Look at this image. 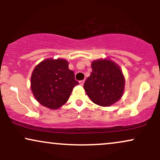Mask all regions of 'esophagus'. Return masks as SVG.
<instances>
[{"label": "esophagus", "instance_id": "obj_1", "mask_svg": "<svg viewBox=\"0 0 160 160\" xmlns=\"http://www.w3.org/2000/svg\"><path fill=\"white\" fill-rule=\"evenodd\" d=\"M84 82H85V81H84V80H80V81L79 82H80V85L82 86V85H83V84H84Z\"/></svg>", "mask_w": 160, "mask_h": 160}]
</instances>
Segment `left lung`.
<instances>
[{
  "instance_id": "1",
  "label": "left lung",
  "mask_w": 160,
  "mask_h": 160,
  "mask_svg": "<svg viewBox=\"0 0 160 160\" xmlns=\"http://www.w3.org/2000/svg\"><path fill=\"white\" fill-rule=\"evenodd\" d=\"M90 76L84 82V89L92 102L102 107L116 103L124 92L125 78L120 68L109 59L92 62Z\"/></svg>"
}]
</instances>
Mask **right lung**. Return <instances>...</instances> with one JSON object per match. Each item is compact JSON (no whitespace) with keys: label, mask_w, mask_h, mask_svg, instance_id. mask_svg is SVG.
Here are the masks:
<instances>
[{"label":"right lung","mask_w":160,"mask_h":160,"mask_svg":"<svg viewBox=\"0 0 160 160\" xmlns=\"http://www.w3.org/2000/svg\"><path fill=\"white\" fill-rule=\"evenodd\" d=\"M79 82L74 71L65 59L47 58L36 66L31 78V89L38 102L56 110L68 100L73 89Z\"/></svg>","instance_id":"1"}]
</instances>
